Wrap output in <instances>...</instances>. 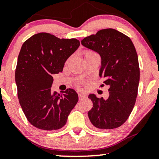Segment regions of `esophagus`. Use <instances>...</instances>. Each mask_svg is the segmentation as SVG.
Instances as JSON below:
<instances>
[{"label": "esophagus", "mask_w": 159, "mask_h": 159, "mask_svg": "<svg viewBox=\"0 0 159 159\" xmlns=\"http://www.w3.org/2000/svg\"><path fill=\"white\" fill-rule=\"evenodd\" d=\"M85 97H86V95L84 94V93H80L79 94V98L80 100V99H84V98H85Z\"/></svg>", "instance_id": "1"}]
</instances>
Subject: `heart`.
<instances>
[{
    "label": "heart",
    "instance_id": "heart-1",
    "mask_svg": "<svg viewBox=\"0 0 159 159\" xmlns=\"http://www.w3.org/2000/svg\"><path fill=\"white\" fill-rule=\"evenodd\" d=\"M92 53H94V52H91V51H86V53H85V55H89V54H92Z\"/></svg>",
    "mask_w": 159,
    "mask_h": 159
}]
</instances>
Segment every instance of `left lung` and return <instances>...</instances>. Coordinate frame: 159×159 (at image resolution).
<instances>
[{"label":"left lung","instance_id":"obj_1","mask_svg":"<svg viewBox=\"0 0 159 159\" xmlns=\"http://www.w3.org/2000/svg\"><path fill=\"white\" fill-rule=\"evenodd\" d=\"M102 59L99 77L109 86L107 99L90 93L93 107L89 118L98 129H114L127 120L136 101L140 80L138 57L131 39L114 29L102 30L81 40Z\"/></svg>","mask_w":159,"mask_h":159}]
</instances>
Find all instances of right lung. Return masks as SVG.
I'll return each mask as SVG.
<instances>
[{
    "instance_id": "add662e5",
    "label": "right lung",
    "mask_w": 159,
    "mask_h": 159,
    "mask_svg": "<svg viewBox=\"0 0 159 159\" xmlns=\"http://www.w3.org/2000/svg\"><path fill=\"white\" fill-rule=\"evenodd\" d=\"M80 46L76 39H59L39 33L24 42L15 72L18 98L28 121L37 128L55 130L66 124L69 114L79 101L73 89L59 94L51 90L53 74Z\"/></svg>"
}]
</instances>
